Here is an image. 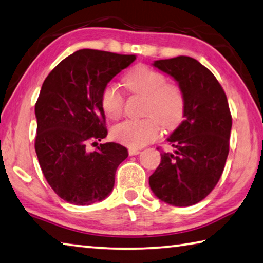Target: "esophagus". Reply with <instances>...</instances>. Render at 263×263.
Listing matches in <instances>:
<instances>
[{
  "mask_svg": "<svg viewBox=\"0 0 263 263\" xmlns=\"http://www.w3.org/2000/svg\"><path fill=\"white\" fill-rule=\"evenodd\" d=\"M128 153H129V155H130V156H135V155H139L141 152H140V149H134V148H129V150H128Z\"/></svg>",
  "mask_w": 263,
  "mask_h": 263,
  "instance_id": "34e87169",
  "label": "esophagus"
}]
</instances>
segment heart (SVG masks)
Instances as JSON below:
<instances>
[{
  "label": "heart",
  "instance_id": "b5f03b06",
  "mask_svg": "<svg viewBox=\"0 0 263 263\" xmlns=\"http://www.w3.org/2000/svg\"><path fill=\"white\" fill-rule=\"evenodd\" d=\"M128 92L145 98L143 119H127L111 129L114 139L132 148H141L161 136V124L174 129L182 121L185 97L177 84L166 83L162 72L145 65L132 68L123 78ZM124 100L114 84H107L101 93V107L109 119H118L123 111Z\"/></svg>",
  "mask_w": 263,
  "mask_h": 263
}]
</instances>
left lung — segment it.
I'll list each match as a JSON object with an SVG mask.
<instances>
[{
    "instance_id": "8db88e82",
    "label": "left lung",
    "mask_w": 263,
    "mask_h": 263,
    "mask_svg": "<svg viewBox=\"0 0 263 263\" xmlns=\"http://www.w3.org/2000/svg\"><path fill=\"white\" fill-rule=\"evenodd\" d=\"M153 65L177 81L185 110L184 121L167 139L175 152L161 154L150 189L166 204L195 205L210 195L225 167L232 128L229 101L213 73L196 59L179 55Z\"/></svg>"
}]
</instances>
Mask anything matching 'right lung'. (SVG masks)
I'll return each instance as SVG.
<instances>
[{
    "label": "right lung",
    "mask_w": 263,
    "mask_h": 263,
    "mask_svg": "<svg viewBox=\"0 0 263 263\" xmlns=\"http://www.w3.org/2000/svg\"><path fill=\"white\" fill-rule=\"evenodd\" d=\"M136 59L100 50L76 51L43 83L34 105V149L45 179L67 203L91 205L113 190L115 172L128 150L107 136L101 107L105 86ZM91 144L97 149L89 151Z\"/></svg>",
    "instance_id": "right-lung-1"
}]
</instances>
